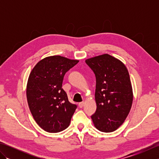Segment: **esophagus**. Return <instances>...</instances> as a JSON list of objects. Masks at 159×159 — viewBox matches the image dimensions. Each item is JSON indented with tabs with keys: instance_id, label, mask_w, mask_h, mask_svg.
I'll list each match as a JSON object with an SVG mask.
<instances>
[{
	"instance_id": "obj_1",
	"label": "esophagus",
	"mask_w": 159,
	"mask_h": 159,
	"mask_svg": "<svg viewBox=\"0 0 159 159\" xmlns=\"http://www.w3.org/2000/svg\"><path fill=\"white\" fill-rule=\"evenodd\" d=\"M84 104H85V102H79V107L80 108H83V107L84 106Z\"/></svg>"
}]
</instances>
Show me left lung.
<instances>
[{"label":"left lung","instance_id":"8db88e82","mask_svg":"<svg viewBox=\"0 0 159 159\" xmlns=\"http://www.w3.org/2000/svg\"><path fill=\"white\" fill-rule=\"evenodd\" d=\"M95 74L97 109L92 117L100 131L111 133L124 123L131 109L133 94L129 73L120 60L108 54L87 59Z\"/></svg>","mask_w":159,"mask_h":159}]
</instances>
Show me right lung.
I'll use <instances>...</instances> for the list:
<instances>
[{
    "mask_svg": "<svg viewBox=\"0 0 159 159\" xmlns=\"http://www.w3.org/2000/svg\"><path fill=\"white\" fill-rule=\"evenodd\" d=\"M79 63L59 55L48 57L36 64L27 87L29 109L39 126L48 133H59L69 126L77 108L69 102L62 88L66 73Z\"/></svg>",
    "mask_w": 159,
    "mask_h": 159,
    "instance_id": "1",
    "label": "right lung"
}]
</instances>
